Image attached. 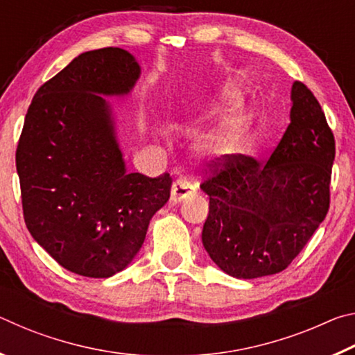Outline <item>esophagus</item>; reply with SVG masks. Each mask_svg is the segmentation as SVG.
Here are the masks:
<instances>
[{
	"label": "esophagus",
	"mask_w": 355,
	"mask_h": 355,
	"mask_svg": "<svg viewBox=\"0 0 355 355\" xmlns=\"http://www.w3.org/2000/svg\"><path fill=\"white\" fill-rule=\"evenodd\" d=\"M192 192H194V188L186 182V180H175L172 184V192H171V200L173 203H178L184 200L186 197H189Z\"/></svg>",
	"instance_id": "34e87169"
}]
</instances>
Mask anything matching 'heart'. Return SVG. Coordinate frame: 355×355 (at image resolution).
I'll return each mask as SVG.
<instances>
[{"label":"heart","instance_id":"obj_1","mask_svg":"<svg viewBox=\"0 0 355 355\" xmlns=\"http://www.w3.org/2000/svg\"><path fill=\"white\" fill-rule=\"evenodd\" d=\"M209 100L216 111H227L213 135L214 144L227 147L248 133L250 116L241 107L243 94L236 83L230 80L219 81L209 92Z\"/></svg>","mask_w":355,"mask_h":355}]
</instances>
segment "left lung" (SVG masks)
I'll list each match as a JSON object with an SVG mask.
<instances>
[{"label": "left lung", "mask_w": 355, "mask_h": 355, "mask_svg": "<svg viewBox=\"0 0 355 355\" xmlns=\"http://www.w3.org/2000/svg\"><path fill=\"white\" fill-rule=\"evenodd\" d=\"M291 101V122L266 163L224 155L200 184L209 197L203 248L232 277L284 271L329 211L334 133L305 84L293 83Z\"/></svg>", "instance_id": "obj_1"}]
</instances>
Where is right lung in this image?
Segmentation results:
<instances>
[{"label": "right lung", "instance_id": "obj_1", "mask_svg": "<svg viewBox=\"0 0 355 355\" xmlns=\"http://www.w3.org/2000/svg\"><path fill=\"white\" fill-rule=\"evenodd\" d=\"M139 75L122 48L83 53L35 92L17 147L29 233L84 277L123 271L171 197L169 173L127 172L111 106L101 97L130 94Z\"/></svg>", "mask_w": 355, "mask_h": 355}]
</instances>
